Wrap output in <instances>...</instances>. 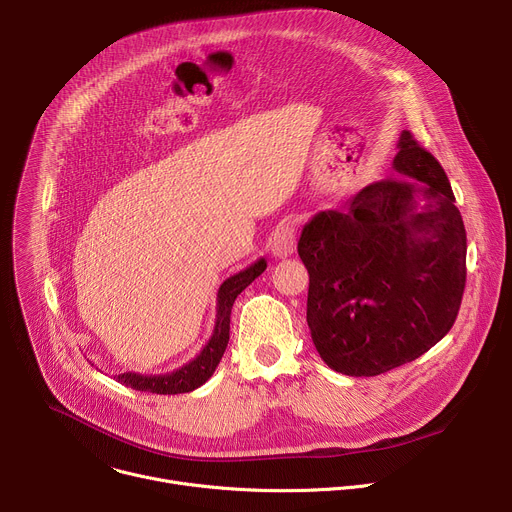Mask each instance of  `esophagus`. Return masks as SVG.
<instances>
[{"instance_id": "obj_1", "label": "esophagus", "mask_w": 512, "mask_h": 512, "mask_svg": "<svg viewBox=\"0 0 512 512\" xmlns=\"http://www.w3.org/2000/svg\"><path fill=\"white\" fill-rule=\"evenodd\" d=\"M296 223L294 221H287L283 225H279L275 229V233L271 235L269 239V247H271V253L279 259L283 257H289L291 253L296 251Z\"/></svg>"}]
</instances>
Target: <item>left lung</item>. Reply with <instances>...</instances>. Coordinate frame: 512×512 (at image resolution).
Returning a JSON list of instances; mask_svg holds the SVG:
<instances>
[{
	"mask_svg": "<svg viewBox=\"0 0 512 512\" xmlns=\"http://www.w3.org/2000/svg\"><path fill=\"white\" fill-rule=\"evenodd\" d=\"M393 168L344 208L304 225L308 326L322 360L377 377L419 358L456 322L466 285V229L450 180L401 131ZM412 180L409 181L408 178Z\"/></svg>",
	"mask_w": 512,
	"mask_h": 512,
	"instance_id": "left-lung-1",
	"label": "left lung"
}]
</instances>
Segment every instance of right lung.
Listing matches in <instances>:
<instances>
[{
	"label": "right lung",
	"mask_w": 512,
	"mask_h": 512,
	"mask_svg": "<svg viewBox=\"0 0 512 512\" xmlns=\"http://www.w3.org/2000/svg\"><path fill=\"white\" fill-rule=\"evenodd\" d=\"M265 267H267V261L261 257L247 269L225 279L223 285L218 287L214 330L196 358H192L190 362L182 364L180 369L166 373V375L121 373V375H115V379L121 385L131 387L135 391H148V393H156V395L190 393V391L198 389L200 385H204L212 377L214 369L218 367V362H221V358L227 350L229 330H231V310H233L237 296L249 283L255 281V277H259L265 271Z\"/></svg>",
	"instance_id": "right-lung-1"
}]
</instances>
